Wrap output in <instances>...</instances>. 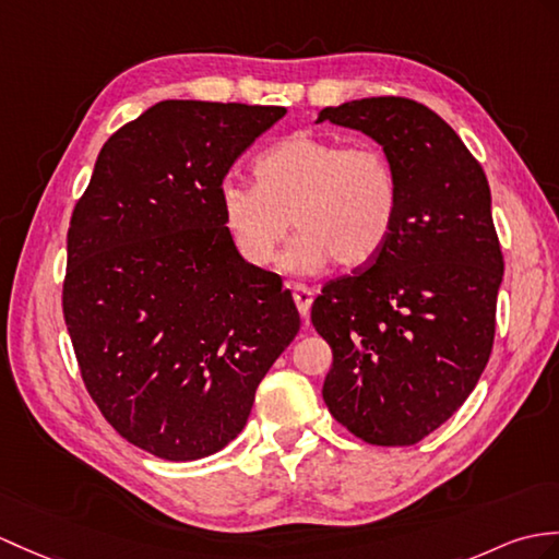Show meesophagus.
Returning a JSON list of instances; mask_svg holds the SVG:
<instances>
[{
  "mask_svg": "<svg viewBox=\"0 0 559 559\" xmlns=\"http://www.w3.org/2000/svg\"><path fill=\"white\" fill-rule=\"evenodd\" d=\"M293 300L297 305V311H300V317L307 321L311 302H314V293H311L307 285H295V288H293Z\"/></svg>",
  "mask_w": 559,
  "mask_h": 559,
  "instance_id": "obj_1",
  "label": "esophagus"
}]
</instances>
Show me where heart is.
Segmentation results:
<instances>
[{
	"instance_id": "heart-1",
	"label": "heart",
	"mask_w": 559,
	"mask_h": 559,
	"mask_svg": "<svg viewBox=\"0 0 559 559\" xmlns=\"http://www.w3.org/2000/svg\"><path fill=\"white\" fill-rule=\"evenodd\" d=\"M218 210L233 248L252 266H269L293 226L285 252L295 274H314L331 259L361 266L391 238L400 180L391 157L371 145L297 131L262 152L254 183L224 180Z\"/></svg>"
}]
</instances>
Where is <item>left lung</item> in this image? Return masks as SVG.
Here are the masks:
<instances>
[{"instance_id":"obj_1","label":"left lung","mask_w":559,"mask_h":559,"mask_svg":"<svg viewBox=\"0 0 559 559\" xmlns=\"http://www.w3.org/2000/svg\"><path fill=\"white\" fill-rule=\"evenodd\" d=\"M391 157L400 210L367 269L323 285L311 323L331 345L323 402L371 445H414L455 414L496 338L502 252L481 164L424 104L367 97L319 111Z\"/></svg>"}]
</instances>
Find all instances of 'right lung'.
I'll list each match as a JSON object with an SVG mask.
<instances>
[{
    "mask_svg": "<svg viewBox=\"0 0 559 559\" xmlns=\"http://www.w3.org/2000/svg\"><path fill=\"white\" fill-rule=\"evenodd\" d=\"M285 107L166 99L97 157L67 236L63 319L90 397L128 443L214 455L300 331L278 274L245 262L218 186Z\"/></svg>",
    "mask_w": 559,
    "mask_h": 559,
    "instance_id": "1",
    "label": "right lung"
}]
</instances>
